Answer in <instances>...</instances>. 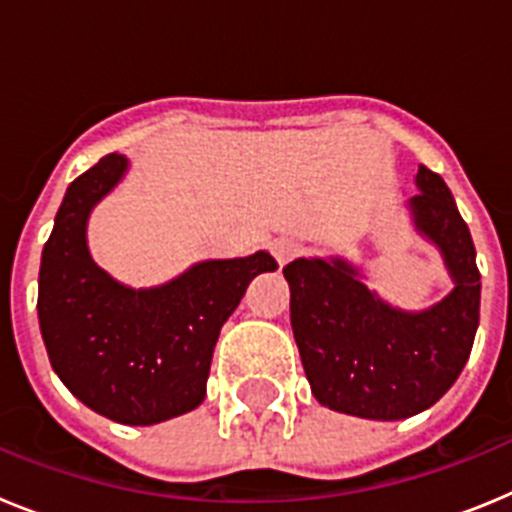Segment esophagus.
I'll list each match as a JSON object with an SVG mask.
<instances>
[{"label": "esophagus", "instance_id": "obj_1", "mask_svg": "<svg viewBox=\"0 0 512 512\" xmlns=\"http://www.w3.org/2000/svg\"><path fill=\"white\" fill-rule=\"evenodd\" d=\"M271 253H274V259L279 261V266H284L300 253V243H297L295 238H284L282 235V238H274V241H271Z\"/></svg>", "mask_w": 512, "mask_h": 512}]
</instances>
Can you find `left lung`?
<instances>
[{
  "label": "left lung",
  "mask_w": 512,
  "mask_h": 512,
  "mask_svg": "<svg viewBox=\"0 0 512 512\" xmlns=\"http://www.w3.org/2000/svg\"><path fill=\"white\" fill-rule=\"evenodd\" d=\"M408 207L415 230L436 243L454 279L423 312L379 300L343 259H295L284 266L292 330L312 395L336 413L402 420L449 392L479 325V269L472 235L449 187L420 166Z\"/></svg>",
  "instance_id": "8db88e82"
}]
</instances>
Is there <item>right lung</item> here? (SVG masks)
Instances as JSON below:
<instances>
[{
	"mask_svg": "<svg viewBox=\"0 0 512 512\" xmlns=\"http://www.w3.org/2000/svg\"><path fill=\"white\" fill-rule=\"evenodd\" d=\"M128 171L120 153L69 184L43 248L38 320L53 372L87 408L122 425H153L205 400L212 351L266 251L189 266L161 287L133 289L94 264L87 220Z\"/></svg>",
	"mask_w": 512,
	"mask_h": 512,
	"instance_id": "right-lung-1",
	"label": "right lung"
}]
</instances>
